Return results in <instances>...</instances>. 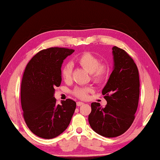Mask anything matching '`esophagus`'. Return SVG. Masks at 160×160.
Segmentation results:
<instances>
[{
	"label": "esophagus",
	"mask_w": 160,
	"mask_h": 160,
	"mask_svg": "<svg viewBox=\"0 0 160 160\" xmlns=\"http://www.w3.org/2000/svg\"><path fill=\"white\" fill-rule=\"evenodd\" d=\"M76 104H77L78 107H80V106H82V105L84 104V102H77Z\"/></svg>",
	"instance_id": "esophagus-1"
}]
</instances>
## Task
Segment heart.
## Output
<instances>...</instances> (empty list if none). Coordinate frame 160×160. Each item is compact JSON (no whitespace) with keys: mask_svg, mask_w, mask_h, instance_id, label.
<instances>
[{"mask_svg":"<svg viewBox=\"0 0 160 160\" xmlns=\"http://www.w3.org/2000/svg\"><path fill=\"white\" fill-rule=\"evenodd\" d=\"M77 63L91 74V78L94 82L102 83L107 80L110 72V67L107 62H100L98 58L89 52L82 53L76 60ZM61 77L64 82H69L72 75V66L67 63L61 69ZM93 91L91 87L76 88L73 94L80 99H86L88 95Z\"/></svg>","mask_w":160,"mask_h":160,"instance_id":"obj_1","label":"heart"}]
</instances>
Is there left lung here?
I'll return each mask as SVG.
<instances>
[{
  "label": "left lung",
  "instance_id": "1",
  "mask_svg": "<svg viewBox=\"0 0 160 160\" xmlns=\"http://www.w3.org/2000/svg\"><path fill=\"white\" fill-rule=\"evenodd\" d=\"M114 69L102 91L107 104L91 103L89 122L91 128L102 136H120L135 120L140 97V77L136 64L124 49L113 48Z\"/></svg>",
  "mask_w": 160,
  "mask_h": 160
}]
</instances>
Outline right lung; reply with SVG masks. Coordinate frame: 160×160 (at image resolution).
Segmentation results:
<instances>
[{
    "label": "right lung",
    "mask_w": 160,
    "mask_h": 160,
    "mask_svg": "<svg viewBox=\"0 0 160 160\" xmlns=\"http://www.w3.org/2000/svg\"><path fill=\"white\" fill-rule=\"evenodd\" d=\"M74 51L61 47L41 50L25 67L20 88L22 115L29 130L40 138L58 136L68 127L76 109L75 101L67 99L57 104L53 97L62 81L63 60Z\"/></svg>",
    "instance_id": "right-lung-1"
}]
</instances>
